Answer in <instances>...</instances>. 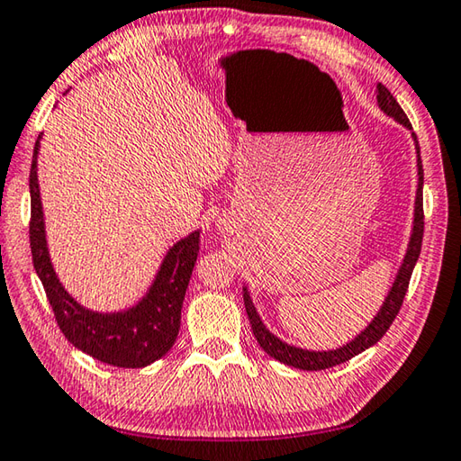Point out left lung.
Returning a JSON list of instances; mask_svg holds the SVG:
<instances>
[{"label":"left lung","mask_w":461,"mask_h":461,"mask_svg":"<svg viewBox=\"0 0 461 461\" xmlns=\"http://www.w3.org/2000/svg\"><path fill=\"white\" fill-rule=\"evenodd\" d=\"M376 103L378 109H381L386 117H393L397 123H401L405 129L411 131V137L415 141V151H417V194H415V210H413V226H411V237L407 243V251L405 257H402L401 267L394 276L393 285L386 294L384 302L378 312L375 313V318L368 321L365 330L348 340L342 346L332 350H308V348H300V346L287 344L277 338L271 330L263 324V320L257 312L255 303L251 300V292H249L247 285H243V297H245V310L249 321H251L253 334L259 342L261 348L269 354L271 358H276L279 362H284L287 366L300 368V370H324V368H332L336 365H342V362L350 360L357 357V354L365 352L370 346H375L381 338L386 334V330L391 328L393 320L397 318V313L401 310L402 297L407 294L409 287V279L411 273L415 269V263L419 259V253H421V240H423V164H421V151H419V141L417 135L413 133V127H411L409 119L405 115V111L401 109V104L397 99L391 95L389 88L384 85L378 83L376 85Z\"/></svg>","instance_id":"8db88e82"}]
</instances>
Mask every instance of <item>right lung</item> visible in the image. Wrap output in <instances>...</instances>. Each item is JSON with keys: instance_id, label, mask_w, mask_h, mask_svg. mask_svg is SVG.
I'll list each match as a JSON object with an SVG mask.
<instances>
[{"instance_id": "1", "label": "right lung", "mask_w": 461, "mask_h": 461, "mask_svg": "<svg viewBox=\"0 0 461 461\" xmlns=\"http://www.w3.org/2000/svg\"><path fill=\"white\" fill-rule=\"evenodd\" d=\"M38 135L30 169V247L56 321L67 340L104 365L143 368L166 357L180 332L182 303L200 251V229L167 249L148 292L137 303L119 312H96L80 305L56 276L46 240L42 196L38 184Z\"/></svg>"}]
</instances>
